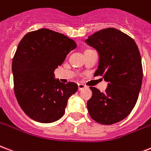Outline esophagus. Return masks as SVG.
<instances>
[{
	"mask_svg": "<svg viewBox=\"0 0 151 151\" xmlns=\"http://www.w3.org/2000/svg\"><path fill=\"white\" fill-rule=\"evenodd\" d=\"M85 88H86L85 85H83V84H78V89L79 90H81V89H83Z\"/></svg>",
	"mask_w": 151,
	"mask_h": 151,
	"instance_id": "esophagus-1",
	"label": "esophagus"
}]
</instances>
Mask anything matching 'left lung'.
Listing matches in <instances>:
<instances>
[{
  "label": "left lung",
  "mask_w": 151,
  "mask_h": 151,
  "mask_svg": "<svg viewBox=\"0 0 151 151\" xmlns=\"http://www.w3.org/2000/svg\"><path fill=\"white\" fill-rule=\"evenodd\" d=\"M86 42L98 53L99 62L94 75L108 82L105 93L90 87L93 95L87 102L91 118L110 125L125 119L134 109L142 81L139 50L132 38L116 28L94 33Z\"/></svg>",
  "instance_id": "1"
}]
</instances>
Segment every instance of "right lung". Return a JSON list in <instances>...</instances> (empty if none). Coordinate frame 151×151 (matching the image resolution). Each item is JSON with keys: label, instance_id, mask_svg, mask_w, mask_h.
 Returning a JSON list of instances; mask_svg holds the SVG:
<instances>
[{"label": "right lung", "instance_id": "1", "mask_svg": "<svg viewBox=\"0 0 151 151\" xmlns=\"http://www.w3.org/2000/svg\"><path fill=\"white\" fill-rule=\"evenodd\" d=\"M76 47L73 40L47 28L29 32L19 42L12 64L14 92L31 119L47 124L64 115L68 99L78 87L60 82L54 71Z\"/></svg>", "mask_w": 151, "mask_h": 151}]
</instances>
